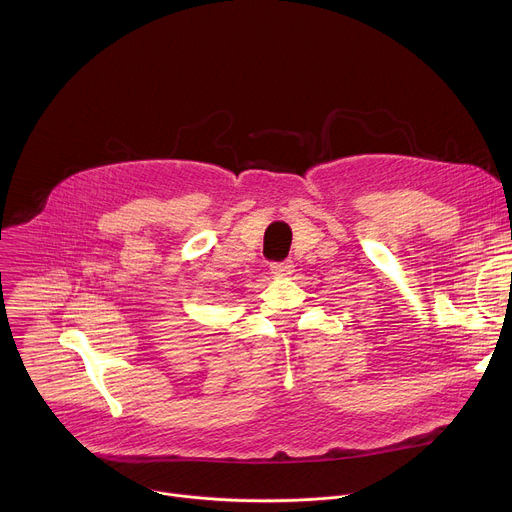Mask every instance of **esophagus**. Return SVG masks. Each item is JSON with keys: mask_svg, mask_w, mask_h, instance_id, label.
I'll use <instances>...</instances> for the list:
<instances>
[{"mask_svg": "<svg viewBox=\"0 0 512 512\" xmlns=\"http://www.w3.org/2000/svg\"><path fill=\"white\" fill-rule=\"evenodd\" d=\"M269 269L275 275H289L291 271H294V263H291V261H279V263H271Z\"/></svg>", "mask_w": 512, "mask_h": 512, "instance_id": "1", "label": "esophagus"}]
</instances>
